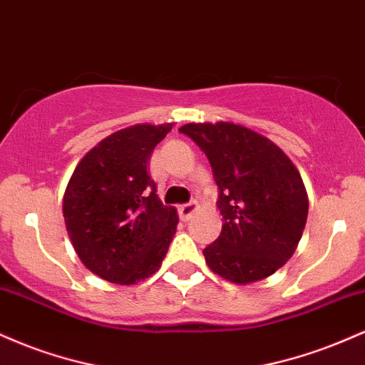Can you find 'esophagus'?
Returning <instances> with one entry per match:
<instances>
[{
    "label": "esophagus",
    "instance_id": "esophagus-1",
    "mask_svg": "<svg viewBox=\"0 0 365 365\" xmlns=\"http://www.w3.org/2000/svg\"><path fill=\"white\" fill-rule=\"evenodd\" d=\"M197 209H199V206H197L195 200H192V202H188V204H183V206H180V207H178L180 217H182L183 221H188V220H190L192 216L195 215Z\"/></svg>",
    "mask_w": 365,
    "mask_h": 365
}]
</instances>
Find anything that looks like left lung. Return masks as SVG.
<instances>
[{
  "instance_id": "8db88e82",
  "label": "left lung",
  "mask_w": 365,
  "mask_h": 365,
  "mask_svg": "<svg viewBox=\"0 0 365 365\" xmlns=\"http://www.w3.org/2000/svg\"><path fill=\"white\" fill-rule=\"evenodd\" d=\"M204 150L220 188V237L202 250L207 266L237 284L274 273L295 252L307 223L302 177L273 140L230 121L180 128Z\"/></svg>"
}]
</instances>
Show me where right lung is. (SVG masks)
I'll use <instances>...</instances> for the list:
<instances>
[{
	"label": "right lung",
	"instance_id": "add662e5",
	"mask_svg": "<svg viewBox=\"0 0 365 365\" xmlns=\"http://www.w3.org/2000/svg\"><path fill=\"white\" fill-rule=\"evenodd\" d=\"M173 123L118 130L81 159L65 195L66 232L83 266L116 284L161 267L177 232V209L163 206L148 163Z\"/></svg>",
	"mask_w": 365,
	"mask_h": 365
}]
</instances>
